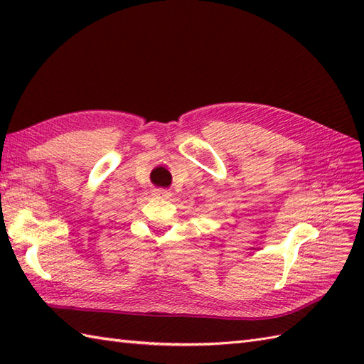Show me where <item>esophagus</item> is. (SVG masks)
Instances as JSON below:
<instances>
[{
  "label": "esophagus",
  "mask_w": 364,
  "mask_h": 364,
  "mask_svg": "<svg viewBox=\"0 0 364 364\" xmlns=\"http://www.w3.org/2000/svg\"><path fill=\"white\" fill-rule=\"evenodd\" d=\"M154 196L159 197V198H170V192L164 191V189H156V191H154Z\"/></svg>",
  "instance_id": "esophagus-1"
}]
</instances>
